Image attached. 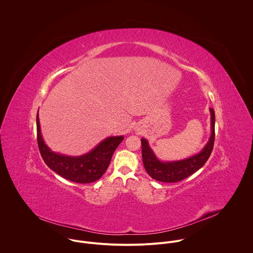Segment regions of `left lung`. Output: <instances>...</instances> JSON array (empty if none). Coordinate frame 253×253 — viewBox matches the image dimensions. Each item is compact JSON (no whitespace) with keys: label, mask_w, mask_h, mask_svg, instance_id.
<instances>
[{"label":"left lung","mask_w":253,"mask_h":253,"mask_svg":"<svg viewBox=\"0 0 253 253\" xmlns=\"http://www.w3.org/2000/svg\"><path fill=\"white\" fill-rule=\"evenodd\" d=\"M211 115V134L203 149L190 157L175 160H160L146 138H141L142 161L147 173L154 179L162 182H176L189 176L199 169L202 168L211 155L215 140V112L209 109Z\"/></svg>","instance_id":"left-lung-1"}]
</instances>
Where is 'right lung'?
<instances>
[{
  "mask_svg": "<svg viewBox=\"0 0 253 253\" xmlns=\"http://www.w3.org/2000/svg\"><path fill=\"white\" fill-rule=\"evenodd\" d=\"M36 126L38 147L46 165L66 179L79 183H90L99 179L107 170L115 150L124 139V135L109 136L84 155L70 156L52 151L45 143L38 114Z\"/></svg>",
  "mask_w": 253,
  "mask_h": 253,
  "instance_id": "1",
  "label": "right lung"
}]
</instances>
